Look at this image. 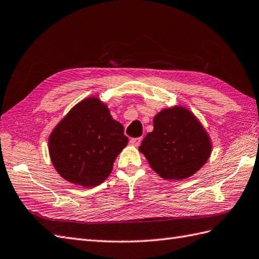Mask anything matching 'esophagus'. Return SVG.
<instances>
[{"mask_svg": "<svg viewBox=\"0 0 259 259\" xmlns=\"http://www.w3.org/2000/svg\"><path fill=\"white\" fill-rule=\"evenodd\" d=\"M141 140H142V138H134V139L130 140V143L132 144V146L138 147L141 143Z\"/></svg>", "mask_w": 259, "mask_h": 259, "instance_id": "1", "label": "esophagus"}]
</instances>
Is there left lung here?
Returning a JSON list of instances; mask_svg holds the SVG:
<instances>
[{
  "label": "left lung",
  "instance_id": "obj_1",
  "mask_svg": "<svg viewBox=\"0 0 259 259\" xmlns=\"http://www.w3.org/2000/svg\"><path fill=\"white\" fill-rule=\"evenodd\" d=\"M139 151L162 179L184 180L206 163L212 142L193 112L174 106L154 116L153 131L142 140Z\"/></svg>",
  "mask_w": 259,
  "mask_h": 259
}]
</instances>
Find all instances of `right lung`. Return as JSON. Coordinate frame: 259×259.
<instances>
[{
    "instance_id": "right-lung-1",
    "label": "right lung",
    "mask_w": 259,
    "mask_h": 259,
    "mask_svg": "<svg viewBox=\"0 0 259 259\" xmlns=\"http://www.w3.org/2000/svg\"><path fill=\"white\" fill-rule=\"evenodd\" d=\"M128 144L123 125L97 97L78 102L48 138L57 173L75 185L94 188L109 177L113 162Z\"/></svg>"
}]
</instances>
